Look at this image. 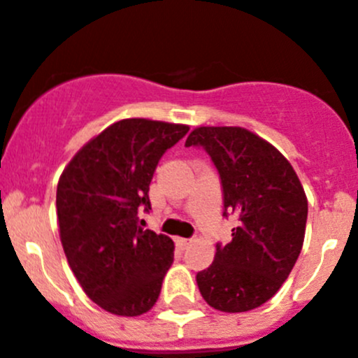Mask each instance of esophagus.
Returning <instances> with one entry per match:
<instances>
[{"mask_svg":"<svg viewBox=\"0 0 358 358\" xmlns=\"http://www.w3.org/2000/svg\"><path fill=\"white\" fill-rule=\"evenodd\" d=\"M192 242H194L192 238H176V243H177V248H179V249H186Z\"/></svg>","mask_w":358,"mask_h":358,"instance_id":"34e87169","label":"esophagus"}]
</instances>
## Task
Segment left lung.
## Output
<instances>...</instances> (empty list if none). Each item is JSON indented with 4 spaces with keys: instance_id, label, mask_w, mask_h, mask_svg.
<instances>
[{
    "instance_id": "8db88e82",
    "label": "left lung",
    "mask_w": 358,
    "mask_h": 358,
    "mask_svg": "<svg viewBox=\"0 0 358 358\" xmlns=\"http://www.w3.org/2000/svg\"><path fill=\"white\" fill-rule=\"evenodd\" d=\"M185 147H202L222 185L224 217L236 215L231 242L197 273L204 301L220 312L267 303L289 278L305 240V189L278 148L242 127H197Z\"/></svg>"
}]
</instances>
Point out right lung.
I'll list each match as a JSON object with an SVG mask.
<instances>
[{"instance_id":"right-lung-1","label":"right lung","mask_w":358,"mask_h":358,"mask_svg":"<svg viewBox=\"0 0 358 358\" xmlns=\"http://www.w3.org/2000/svg\"><path fill=\"white\" fill-rule=\"evenodd\" d=\"M188 125L129 118L113 123L75 154L57 185L61 242L91 301L134 317L156 305L173 242L140 227L148 186L163 154Z\"/></svg>"}]
</instances>
